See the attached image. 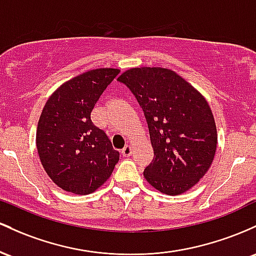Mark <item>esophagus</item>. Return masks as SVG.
<instances>
[{
    "label": "esophagus",
    "mask_w": 256,
    "mask_h": 256,
    "mask_svg": "<svg viewBox=\"0 0 256 256\" xmlns=\"http://www.w3.org/2000/svg\"><path fill=\"white\" fill-rule=\"evenodd\" d=\"M132 151H133V148H132L130 145H126L124 148H122V154L124 157H129L132 154Z\"/></svg>",
    "instance_id": "34e87169"
}]
</instances>
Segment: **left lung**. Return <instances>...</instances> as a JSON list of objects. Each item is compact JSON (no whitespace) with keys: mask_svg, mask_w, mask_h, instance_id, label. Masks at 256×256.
Listing matches in <instances>:
<instances>
[{"mask_svg":"<svg viewBox=\"0 0 256 256\" xmlns=\"http://www.w3.org/2000/svg\"><path fill=\"white\" fill-rule=\"evenodd\" d=\"M142 106L154 160L144 170L151 186L178 196L208 172L216 150V127L206 100L174 71L134 68L117 78Z\"/></svg>","mask_w":256,"mask_h":256,"instance_id":"8db88e82","label":"left lung"}]
</instances>
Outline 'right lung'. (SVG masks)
Masks as SVG:
<instances>
[{
  "instance_id": "1",
  "label": "right lung",
  "mask_w": 256,
  "mask_h": 256,
  "mask_svg": "<svg viewBox=\"0 0 256 256\" xmlns=\"http://www.w3.org/2000/svg\"><path fill=\"white\" fill-rule=\"evenodd\" d=\"M120 74L96 68L74 77L52 94L36 133L40 160L54 184L64 191L88 194L112 174L120 152L90 114L100 96Z\"/></svg>"
}]
</instances>
